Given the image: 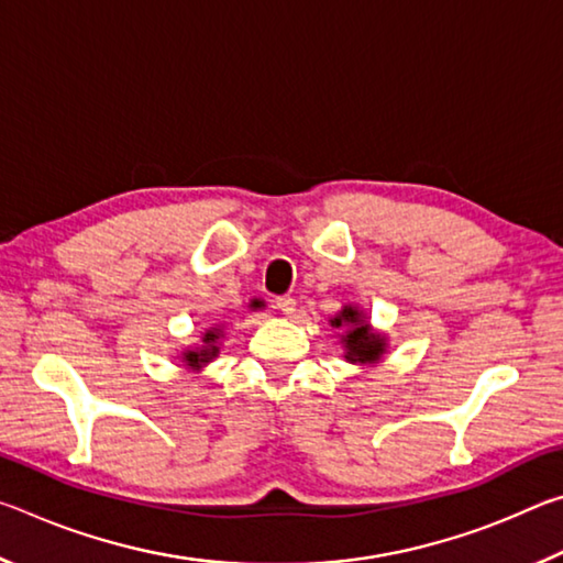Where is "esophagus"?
Segmentation results:
<instances>
[{
    "label": "esophagus",
    "mask_w": 563,
    "mask_h": 563,
    "mask_svg": "<svg viewBox=\"0 0 563 563\" xmlns=\"http://www.w3.org/2000/svg\"><path fill=\"white\" fill-rule=\"evenodd\" d=\"M275 308H278L283 316H292L295 298H292V295H280V298H275Z\"/></svg>",
    "instance_id": "obj_1"
}]
</instances>
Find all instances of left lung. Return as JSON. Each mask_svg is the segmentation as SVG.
Here are the masks:
<instances>
[{
  "label": "left lung",
  "mask_w": 563,
  "mask_h": 563,
  "mask_svg": "<svg viewBox=\"0 0 563 563\" xmlns=\"http://www.w3.org/2000/svg\"><path fill=\"white\" fill-rule=\"evenodd\" d=\"M342 322L350 325L347 335H342V342H345V347H347L345 357L350 362H362V365H365V362H377L379 355L385 352V340L369 330V325L362 320V316L355 308L342 310L340 316L332 320V325L340 328Z\"/></svg>",
  "instance_id": "1"
}]
</instances>
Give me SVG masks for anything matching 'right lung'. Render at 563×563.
<instances>
[{
  "label": "right lung",
  "instance_id": "add662e5",
  "mask_svg": "<svg viewBox=\"0 0 563 563\" xmlns=\"http://www.w3.org/2000/svg\"><path fill=\"white\" fill-rule=\"evenodd\" d=\"M221 338V330H208L206 332V338H203V347H198V350H190V352H186L184 355V360L188 362L190 367H201V365H206L208 360L211 357H216V352H218V347H216V340Z\"/></svg>",
  "mask_w": 563,
  "mask_h": 563
}]
</instances>
